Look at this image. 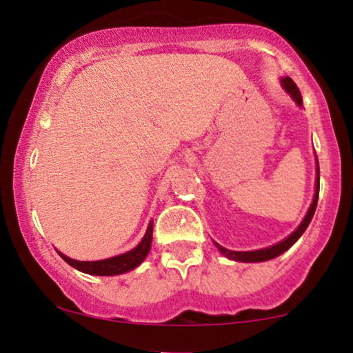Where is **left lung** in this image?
Masks as SVG:
<instances>
[{
    "label": "left lung",
    "instance_id": "obj_1",
    "mask_svg": "<svg viewBox=\"0 0 353 353\" xmlns=\"http://www.w3.org/2000/svg\"><path fill=\"white\" fill-rule=\"evenodd\" d=\"M281 83H283L284 90L289 93L290 97H292V100L297 103L299 106H302V95H300V90L295 85L294 81L290 77H284L281 79ZM318 194H319V164H318V158H316V185H314V196H313V201L312 205H310V208L307 211V216H305L302 223L295 231L290 234L288 239H284V241H281L279 243H276V245H271V247H266V248H261V250H253V252H234V250H228V248L221 247L219 243L214 242V245L218 250L223 253L224 256L231 258L234 261H242V263H260V261H266V260H271V258H276L279 256L281 253H284L285 250H289L290 247L294 245L295 242L299 241L300 236L305 232V229L308 228L310 221H312L313 214H314V210H316V203H318Z\"/></svg>",
    "mask_w": 353,
    "mask_h": 353
}]
</instances>
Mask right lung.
Segmentation results:
<instances>
[{"label":"right lung","instance_id":"obj_1","mask_svg":"<svg viewBox=\"0 0 353 353\" xmlns=\"http://www.w3.org/2000/svg\"><path fill=\"white\" fill-rule=\"evenodd\" d=\"M152 239H153V221L148 224L147 232H145V236L142 241H140L139 245L128 253H122V255L106 258V260H98V261H79L63 255L61 252L58 253L59 256L68 263V265L82 272H87V274L116 276V274H122V272L134 270V268H137L140 263L147 258L150 247H152Z\"/></svg>","mask_w":353,"mask_h":353}]
</instances>
